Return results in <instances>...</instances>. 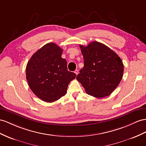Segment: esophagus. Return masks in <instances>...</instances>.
<instances>
[{
	"label": "esophagus",
	"instance_id": "1",
	"mask_svg": "<svg viewBox=\"0 0 146 146\" xmlns=\"http://www.w3.org/2000/svg\"><path fill=\"white\" fill-rule=\"evenodd\" d=\"M74 73H75V74H76V75H77V74H78V73H79V70H76L75 71H74Z\"/></svg>",
	"mask_w": 146,
	"mask_h": 146
}]
</instances>
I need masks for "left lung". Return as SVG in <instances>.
I'll use <instances>...</instances> for the list:
<instances>
[{
	"label": "left lung",
	"instance_id": "1",
	"mask_svg": "<svg viewBox=\"0 0 146 146\" xmlns=\"http://www.w3.org/2000/svg\"><path fill=\"white\" fill-rule=\"evenodd\" d=\"M80 47L84 66L76 80L89 95L97 98L109 96L122 79L124 68L121 58L109 47L97 41Z\"/></svg>",
	"mask_w": 146,
	"mask_h": 146
}]
</instances>
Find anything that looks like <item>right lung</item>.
<instances>
[{
    "instance_id": "add662e5",
    "label": "right lung",
    "mask_w": 146,
    "mask_h": 146,
    "mask_svg": "<svg viewBox=\"0 0 146 146\" xmlns=\"http://www.w3.org/2000/svg\"><path fill=\"white\" fill-rule=\"evenodd\" d=\"M63 50L55 43L44 45L32 55L26 68V76L33 92L44 102H53L66 94L76 74L67 69Z\"/></svg>"
}]
</instances>
